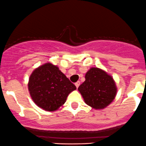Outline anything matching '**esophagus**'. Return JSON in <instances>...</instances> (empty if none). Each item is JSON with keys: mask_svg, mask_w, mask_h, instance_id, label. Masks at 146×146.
Returning <instances> with one entry per match:
<instances>
[{"mask_svg": "<svg viewBox=\"0 0 146 146\" xmlns=\"http://www.w3.org/2000/svg\"><path fill=\"white\" fill-rule=\"evenodd\" d=\"M80 86V82L79 81H77L76 83H75V86L76 87V88H78V86Z\"/></svg>", "mask_w": 146, "mask_h": 146, "instance_id": "obj_1", "label": "esophagus"}]
</instances>
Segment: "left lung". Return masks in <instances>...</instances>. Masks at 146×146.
Returning <instances> with one entry per match:
<instances>
[{"instance_id":"left-lung-1","label":"left lung","mask_w":146,"mask_h":146,"mask_svg":"<svg viewBox=\"0 0 146 146\" xmlns=\"http://www.w3.org/2000/svg\"><path fill=\"white\" fill-rule=\"evenodd\" d=\"M86 81L78 90L85 103L95 110H103L115 99L117 87L114 78L99 68H91L85 76Z\"/></svg>"}]
</instances>
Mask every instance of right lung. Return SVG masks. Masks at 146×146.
Listing matches in <instances>:
<instances>
[{"label":"right lung","mask_w":146,"mask_h":146,"mask_svg":"<svg viewBox=\"0 0 146 146\" xmlns=\"http://www.w3.org/2000/svg\"><path fill=\"white\" fill-rule=\"evenodd\" d=\"M31 98L38 107L48 112L59 109L76 86L50 62L34 69L28 81Z\"/></svg>","instance_id":"1"}]
</instances>
